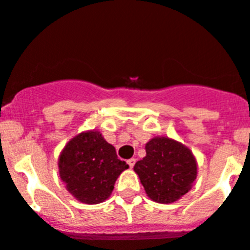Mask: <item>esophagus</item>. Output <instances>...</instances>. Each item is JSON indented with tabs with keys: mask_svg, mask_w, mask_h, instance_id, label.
<instances>
[{
	"mask_svg": "<svg viewBox=\"0 0 250 250\" xmlns=\"http://www.w3.org/2000/svg\"><path fill=\"white\" fill-rule=\"evenodd\" d=\"M135 163H136L135 159H129V160H127V164H129L130 167H134V165H135Z\"/></svg>",
	"mask_w": 250,
	"mask_h": 250,
	"instance_id": "1",
	"label": "esophagus"
}]
</instances>
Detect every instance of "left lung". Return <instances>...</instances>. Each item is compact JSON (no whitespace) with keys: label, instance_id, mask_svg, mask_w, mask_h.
<instances>
[{"label":"left lung","instance_id":"obj_1","mask_svg":"<svg viewBox=\"0 0 250 250\" xmlns=\"http://www.w3.org/2000/svg\"><path fill=\"white\" fill-rule=\"evenodd\" d=\"M146 155L134 167L152 202L169 204L190 190L198 174L191 150L167 136H155L145 145Z\"/></svg>","mask_w":250,"mask_h":250}]
</instances>
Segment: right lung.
Wrapping results in <instances>:
<instances>
[{
	"label": "right lung",
	"mask_w": 250,
	"mask_h": 250,
	"mask_svg": "<svg viewBox=\"0 0 250 250\" xmlns=\"http://www.w3.org/2000/svg\"><path fill=\"white\" fill-rule=\"evenodd\" d=\"M57 165L68 193L85 204L105 202L116 179L129 167L98 130L74 136L60 152Z\"/></svg>",
	"instance_id": "obj_1"
}]
</instances>
